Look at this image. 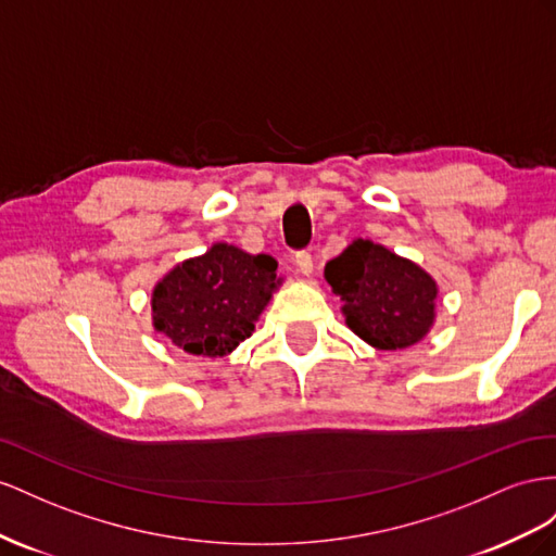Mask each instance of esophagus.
Masks as SVG:
<instances>
[{
	"mask_svg": "<svg viewBox=\"0 0 556 556\" xmlns=\"http://www.w3.org/2000/svg\"><path fill=\"white\" fill-rule=\"evenodd\" d=\"M295 265H298V269L303 275H312V269H314V258H312V253L309 251H298L295 253Z\"/></svg>",
	"mask_w": 556,
	"mask_h": 556,
	"instance_id": "1",
	"label": "esophagus"
}]
</instances>
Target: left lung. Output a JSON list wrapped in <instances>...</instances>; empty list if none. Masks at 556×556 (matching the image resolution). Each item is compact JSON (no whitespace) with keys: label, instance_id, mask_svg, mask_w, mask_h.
I'll return each instance as SVG.
<instances>
[{"label":"left lung","instance_id":"obj_1","mask_svg":"<svg viewBox=\"0 0 556 556\" xmlns=\"http://www.w3.org/2000/svg\"><path fill=\"white\" fill-rule=\"evenodd\" d=\"M326 281L344 300L346 326L382 352L417 344L433 326V277L382 244L352 242L326 263Z\"/></svg>","mask_w":556,"mask_h":556}]
</instances>
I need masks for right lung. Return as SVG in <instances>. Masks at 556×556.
Instances as JSON below:
<instances>
[{"label":"right lung","instance_id":"obj_1","mask_svg":"<svg viewBox=\"0 0 556 556\" xmlns=\"http://www.w3.org/2000/svg\"><path fill=\"white\" fill-rule=\"evenodd\" d=\"M277 261L232 244H214L184 261L153 289V326L195 356H226L251 338L277 289Z\"/></svg>","mask_w":556,"mask_h":556}]
</instances>
